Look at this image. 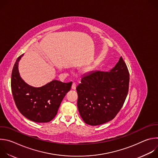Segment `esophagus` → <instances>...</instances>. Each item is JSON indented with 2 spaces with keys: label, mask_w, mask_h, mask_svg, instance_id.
<instances>
[{
  "label": "esophagus",
  "mask_w": 158,
  "mask_h": 158,
  "mask_svg": "<svg viewBox=\"0 0 158 158\" xmlns=\"http://www.w3.org/2000/svg\"><path fill=\"white\" fill-rule=\"evenodd\" d=\"M76 88V84L75 82H73V85H72V89L75 90Z\"/></svg>",
  "instance_id": "esophagus-1"
}]
</instances>
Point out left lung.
I'll list each match as a JSON object with an SVG mask.
<instances>
[{
	"label": "left lung",
	"mask_w": 158,
	"mask_h": 158,
	"mask_svg": "<svg viewBox=\"0 0 158 158\" xmlns=\"http://www.w3.org/2000/svg\"><path fill=\"white\" fill-rule=\"evenodd\" d=\"M129 73L122 57L110 72L84 75L77 87V107L87 124L98 126L113 119L126 99Z\"/></svg>",
	"instance_id": "8db88e82"
}]
</instances>
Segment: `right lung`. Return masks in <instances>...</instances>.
Listing matches in <instances>:
<instances>
[{"mask_svg": "<svg viewBox=\"0 0 158 158\" xmlns=\"http://www.w3.org/2000/svg\"><path fill=\"white\" fill-rule=\"evenodd\" d=\"M16 60L11 76V90L15 104L20 113L36 123H48L57 113L59 106L71 88L72 82L63 83L54 80L40 87L27 84L19 76Z\"/></svg>", "mask_w": 158, "mask_h": 158, "instance_id": "add662e5", "label": "right lung"}]
</instances>
